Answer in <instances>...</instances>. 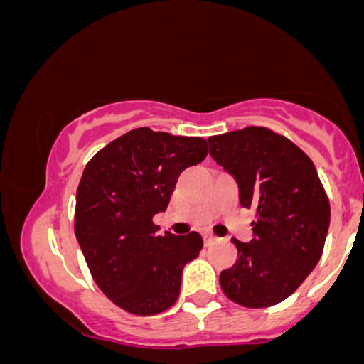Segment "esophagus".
I'll return each instance as SVG.
<instances>
[{"mask_svg":"<svg viewBox=\"0 0 364 364\" xmlns=\"http://www.w3.org/2000/svg\"><path fill=\"white\" fill-rule=\"evenodd\" d=\"M217 237L212 235V232H203V243H205V246H210L212 243H215Z\"/></svg>","mask_w":364,"mask_h":364,"instance_id":"34e87169","label":"esophagus"}]
</instances>
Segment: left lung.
I'll return each instance as SVG.
<instances>
[{"instance_id":"obj_1","label":"left lung","mask_w":364,"mask_h":364,"mask_svg":"<svg viewBox=\"0 0 364 364\" xmlns=\"http://www.w3.org/2000/svg\"><path fill=\"white\" fill-rule=\"evenodd\" d=\"M208 152L236 179L241 205L257 214L253 240H232L237 260L220 272V287L241 306H274L301 286L323 252L330 203L315 164L263 127L210 136Z\"/></svg>"}]
</instances>
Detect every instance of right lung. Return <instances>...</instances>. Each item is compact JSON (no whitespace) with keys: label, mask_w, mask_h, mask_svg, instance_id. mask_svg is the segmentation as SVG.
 Segmentation results:
<instances>
[{"label":"right lung","mask_w":364,"mask_h":364,"mask_svg":"<svg viewBox=\"0 0 364 364\" xmlns=\"http://www.w3.org/2000/svg\"><path fill=\"white\" fill-rule=\"evenodd\" d=\"M207 156V140L135 128L87 162L75 207V236L104 294L133 315L176 303L198 232L157 235L152 217L169 205L179 174Z\"/></svg>","instance_id":"1"}]
</instances>
